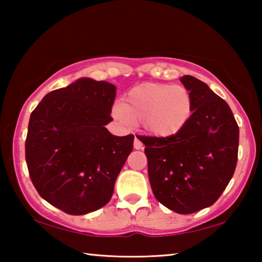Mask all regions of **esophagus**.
I'll list each match as a JSON object with an SVG mask.
<instances>
[{
    "label": "esophagus",
    "mask_w": 262,
    "mask_h": 262,
    "mask_svg": "<svg viewBox=\"0 0 262 262\" xmlns=\"http://www.w3.org/2000/svg\"><path fill=\"white\" fill-rule=\"evenodd\" d=\"M134 148H135L136 150L143 149V143H142L141 140L139 139V136H135V140H134Z\"/></svg>",
    "instance_id": "esophagus-1"
}]
</instances>
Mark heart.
Segmentation results:
<instances>
[{
	"instance_id": "1",
	"label": "heart",
	"mask_w": 262,
	"mask_h": 262,
	"mask_svg": "<svg viewBox=\"0 0 262 262\" xmlns=\"http://www.w3.org/2000/svg\"><path fill=\"white\" fill-rule=\"evenodd\" d=\"M193 111V96L186 86L143 83L127 92L113 115L125 123L142 122L150 135L166 139L184 129Z\"/></svg>"
}]
</instances>
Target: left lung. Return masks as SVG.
Here are the masks:
<instances>
[{
	"label": "left lung",
	"mask_w": 262,
	"mask_h": 262,
	"mask_svg": "<svg viewBox=\"0 0 262 262\" xmlns=\"http://www.w3.org/2000/svg\"><path fill=\"white\" fill-rule=\"evenodd\" d=\"M194 99L187 125L166 139L141 136L155 198L178 214L210 207L227 188L238 159L239 128L231 108L206 83L180 78Z\"/></svg>",
	"instance_id": "1"
}]
</instances>
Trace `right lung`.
I'll return each mask as SVG.
<instances>
[{"instance_id":"1","label":"right lung","mask_w":262,"mask_h":262,"mask_svg":"<svg viewBox=\"0 0 262 262\" xmlns=\"http://www.w3.org/2000/svg\"><path fill=\"white\" fill-rule=\"evenodd\" d=\"M115 86L79 78L47 94L31 113L25 158L40 196L69 215L104 207L134 135L115 136L106 129Z\"/></svg>"}]
</instances>
